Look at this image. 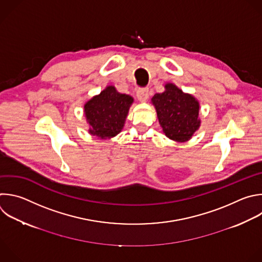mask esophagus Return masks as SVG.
Masks as SVG:
<instances>
[{"label":"esophagus","instance_id":"1","mask_svg":"<svg viewBox=\"0 0 262 262\" xmlns=\"http://www.w3.org/2000/svg\"><path fill=\"white\" fill-rule=\"evenodd\" d=\"M137 98L141 103H145L149 98V91L146 89H141L137 92Z\"/></svg>","mask_w":262,"mask_h":262}]
</instances>
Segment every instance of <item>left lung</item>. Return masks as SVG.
I'll list each match as a JSON object with an SVG mask.
<instances>
[{
    "instance_id": "1",
    "label": "left lung",
    "mask_w": 262,
    "mask_h": 262,
    "mask_svg": "<svg viewBox=\"0 0 262 262\" xmlns=\"http://www.w3.org/2000/svg\"><path fill=\"white\" fill-rule=\"evenodd\" d=\"M163 134L170 140L189 141L201 126L200 102L173 83H166L164 92L151 99Z\"/></svg>"
}]
</instances>
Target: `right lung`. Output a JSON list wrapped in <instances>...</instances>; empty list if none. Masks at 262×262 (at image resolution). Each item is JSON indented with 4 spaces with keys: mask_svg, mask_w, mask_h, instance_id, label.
<instances>
[{
    "mask_svg": "<svg viewBox=\"0 0 262 262\" xmlns=\"http://www.w3.org/2000/svg\"><path fill=\"white\" fill-rule=\"evenodd\" d=\"M133 97L120 94L113 85H108L101 94L84 105V116L90 124L89 133L100 140H110L123 128Z\"/></svg>",
    "mask_w": 262,
    "mask_h": 262,
    "instance_id": "obj_1",
    "label": "right lung"
}]
</instances>
